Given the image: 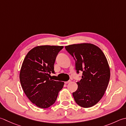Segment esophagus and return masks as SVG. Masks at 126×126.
<instances>
[{"instance_id":"34e87169","label":"esophagus","mask_w":126,"mask_h":126,"mask_svg":"<svg viewBox=\"0 0 126 126\" xmlns=\"http://www.w3.org/2000/svg\"><path fill=\"white\" fill-rule=\"evenodd\" d=\"M71 82V81H70V80H69V81H65V82H64V83H65V84H67V83H69V82Z\"/></svg>"}]
</instances>
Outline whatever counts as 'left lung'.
<instances>
[{
    "instance_id": "8db88e82",
    "label": "left lung",
    "mask_w": 126,
    "mask_h": 126,
    "mask_svg": "<svg viewBox=\"0 0 126 126\" xmlns=\"http://www.w3.org/2000/svg\"><path fill=\"white\" fill-rule=\"evenodd\" d=\"M65 48L75 59L76 72L82 71L73 97L80 107H92L102 99L109 82L110 70L107 59L102 50L92 44H73Z\"/></svg>"
}]
</instances>
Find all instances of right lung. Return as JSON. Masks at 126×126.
Segmentation results:
<instances>
[{"label":"right lung","mask_w":126,"mask_h":126,"mask_svg":"<svg viewBox=\"0 0 126 126\" xmlns=\"http://www.w3.org/2000/svg\"><path fill=\"white\" fill-rule=\"evenodd\" d=\"M63 46L41 45L29 51L24 58L19 73L23 90L32 103L43 109L55 103L64 82L52 80L54 64Z\"/></svg>","instance_id":"obj_1"}]
</instances>
